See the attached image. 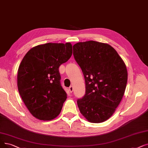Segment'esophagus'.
<instances>
[{
    "instance_id": "esophagus-1",
    "label": "esophagus",
    "mask_w": 148,
    "mask_h": 148,
    "mask_svg": "<svg viewBox=\"0 0 148 148\" xmlns=\"http://www.w3.org/2000/svg\"><path fill=\"white\" fill-rule=\"evenodd\" d=\"M73 89H74V88H73V86H70L69 87V91H70L71 93L73 92Z\"/></svg>"
}]
</instances>
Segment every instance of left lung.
<instances>
[{"instance_id": "left-lung-1", "label": "left lung", "mask_w": 148, "mask_h": 148, "mask_svg": "<svg viewBox=\"0 0 148 148\" xmlns=\"http://www.w3.org/2000/svg\"><path fill=\"white\" fill-rule=\"evenodd\" d=\"M73 55L85 80V94L77 101L80 111L89 122H103L112 116L124 95L125 64L110 45L92 40L75 44Z\"/></svg>"}]
</instances>
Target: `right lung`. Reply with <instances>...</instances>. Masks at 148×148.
I'll use <instances>...</instances> for the list:
<instances>
[{
  "mask_svg": "<svg viewBox=\"0 0 148 148\" xmlns=\"http://www.w3.org/2000/svg\"><path fill=\"white\" fill-rule=\"evenodd\" d=\"M72 53L70 43H48L31 48L23 58L18 69V90L36 118L51 120L60 114L67 94L59 68Z\"/></svg>",
  "mask_w": 148,
  "mask_h": 148,
  "instance_id": "1",
  "label": "right lung"
}]
</instances>
